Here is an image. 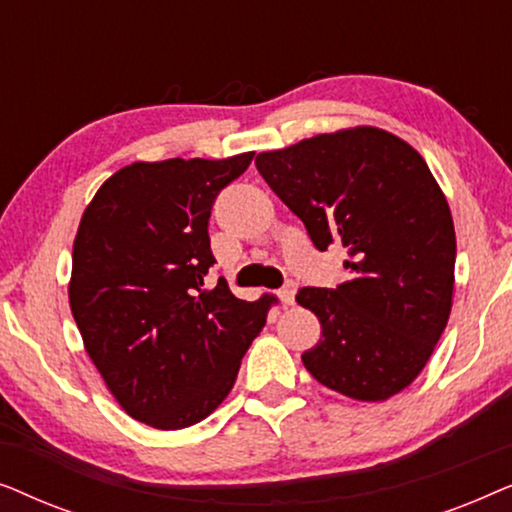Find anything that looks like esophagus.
I'll list each match as a JSON object with an SVG mask.
<instances>
[{
	"label": "esophagus",
	"instance_id": "34e87169",
	"mask_svg": "<svg viewBox=\"0 0 512 512\" xmlns=\"http://www.w3.org/2000/svg\"><path fill=\"white\" fill-rule=\"evenodd\" d=\"M277 296L282 298L284 305H293V300H296V284H286L284 289L277 291Z\"/></svg>",
	"mask_w": 512,
	"mask_h": 512
}]
</instances>
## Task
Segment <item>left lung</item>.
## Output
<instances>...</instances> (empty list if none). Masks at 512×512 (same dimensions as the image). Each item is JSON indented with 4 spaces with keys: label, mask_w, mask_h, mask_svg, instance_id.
<instances>
[{
    "label": "left lung",
    "mask_w": 512,
    "mask_h": 512,
    "mask_svg": "<svg viewBox=\"0 0 512 512\" xmlns=\"http://www.w3.org/2000/svg\"><path fill=\"white\" fill-rule=\"evenodd\" d=\"M256 167L314 247L347 249V282L296 296L321 321L305 368L356 401H387L422 373L452 310L457 237L429 165L387 130L354 128L258 153Z\"/></svg>",
    "instance_id": "left-lung-1"
}]
</instances>
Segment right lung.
Segmentation results:
<instances>
[{"instance_id": "add662e5", "label": "right lung", "mask_w": 512, "mask_h": 512, "mask_svg": "<svg viewBox=\"0 0 512 512\" xmlns=\"http://www.w3.org/2000/svg\"><path fill=\"white\" fill-rule=\"evenodd\" d=\"M251 158L132 163L83 212L69 282L74 321L121 408L153 429H186L219 408L277 305L272 293L235 298L226 279L205 289L216 263L214 200Z\"/></svg>"}]
</instances>
